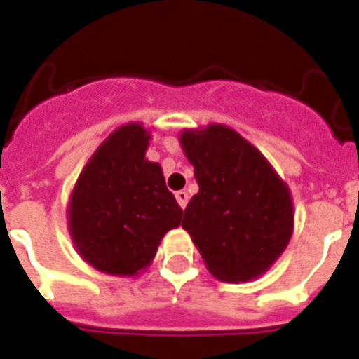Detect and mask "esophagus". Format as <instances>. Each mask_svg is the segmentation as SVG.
<instances>
[{"instance_id":"34e87169","label":"esophagus","mask_w":359,"mask_h":359,"mask_svg":"<svg viewBox=\"0 0 359 359\" xmlns=\"http://www.w3.org/2000/svg\"><path fill=\"white\" fill-rule=\"evenodd\" d=\"M176 200H177V204L182 205L183 210H185V205H187V202H189V194L185 193V191H177Z\"/></svg>"}]
</instances>
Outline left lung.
<instances>
[{
  "label": "left lung",
  "instance_id": "obj_1",
  "mask_svg": "<svg viewBox=\"0 0 359 359\" xmlns=\"http://www.w3.org/2000/svg\"><path fill=\"white\" fill-rule=\"evenodd\" d=\"M182 148L198 183L182 226L217 279H255L290 241V191L264 155L230 127L185 130Z\"/></svg>",
  "mask_w": 359,
  "mask_h": 359
}]
</instances>
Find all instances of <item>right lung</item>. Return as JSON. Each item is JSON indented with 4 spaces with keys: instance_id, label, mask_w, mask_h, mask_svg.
<instances>
[{
    "instance_id": "obj_1",
    "label": "right lung",
    "mask_w": 359,
    "mask_h": 359,
    "mask_svg": "<svg viewBox=\"0 0 359 359\" xmlns=\"http://www.w3.org/2000/svg\"><path fill=\"white\" fill-rule=\"evenodd\" d=\"M149 135L138 123L114 130L86 165L71 196L69 229L86 262L112 275H135L151 262L161 238L183 210L163 170L146 159Z\"/></svg>"
}]
</instances>
